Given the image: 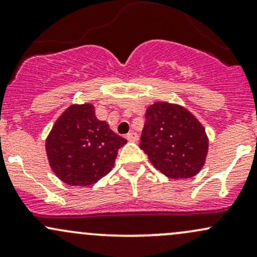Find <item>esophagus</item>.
<instances>
[{"label": "esophagus", "mask_w": 257, "mask_h": 257, "mask_svg": "<svg viewBox=\"0 0 257 257\" xmlns=\"http://www.w3.org/2000/svg\"><path fill=\"white\" fill-rule=\"evenodd\" d=\"M125 138H126V140L133 141V143H134V141H138V139H139L138 134H137V133H134V132H129L128 134H126Z\"/></svg>", "instance_id": "esophagus-1"}]
</instances>
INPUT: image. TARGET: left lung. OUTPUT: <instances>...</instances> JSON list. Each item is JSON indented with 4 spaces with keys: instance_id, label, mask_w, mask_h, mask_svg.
<instances>
[{
    "instance_id": "8db88e82",
    "label": "left lung",
    "mask_w": 257,
    "mask_h": 257,
    "mask_svg": "<svg viewBox=\"0 0 257 257\" xmlns=\"http://www.w3.org/2000/svg\"><path fill=\"white\" fill-rule=\"evenodd\" d=\"M145 118L140 149L153 167L170 179L198 174L208 153V138L196 117L182 106L155 102Z\"/></svg>"
}]
</instances>
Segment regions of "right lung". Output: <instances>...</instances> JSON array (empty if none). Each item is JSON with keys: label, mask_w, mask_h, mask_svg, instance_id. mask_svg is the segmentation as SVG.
I'll list each match as a JSON object with an SVG mask.
<instances>
[{"label": "right lung", "mask_w": 257, "mask_h": 257, "mask_svg": "<svg viewBox=\"0 0 257 257\" xmlns=\"http://www.w3.org/2000/svg\"><path fill=\"white\" fill-rule=\"evenodd\" d=\"M126 140L95 117L90 104L72 105L63 112L46 140L49 164L65 184L89 186L114 166Z\"/></svg>", "instance_id": "obj_1"}]
</instances>
